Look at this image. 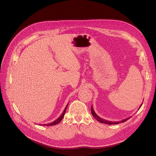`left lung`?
<instances>
[{"instance_id":"8db88e82","label":"left lung","mask_w":156,"mask_h":156,"mask_svg":"<svg viewBox=\"0 0 156 156\" xmlns=\"http://www.w3.org/2000/svg\"><path fill=\"white\" fill-rule=\"evenodd\" d=\"M142 105H143V103H142V104H141L140 106L139 107V109L140 108V107L142 106ZM91 113H92V115H93V116H94V118H95V119H96L98 122H100V123H103V124H110V125H111V124H120V123H123V122L127 121V120H129V119H130V118H131V116H129V117H128V118H127V119H124V120H121V121H118V122L108 121V120H105V119H101V118H100L98 115H97L96 113L95 112H94V109H93V107H92V106L91 107Z\"/></svg>"}]
</instances>
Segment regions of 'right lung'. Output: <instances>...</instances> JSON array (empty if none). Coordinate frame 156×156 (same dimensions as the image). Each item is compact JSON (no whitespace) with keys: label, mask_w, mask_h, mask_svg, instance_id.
Wrapping results in <instances>:
<instances>
[{"label":"right lung","mask_w":156,"mask_h":156,"mask_svg":"<svg viewBox=\"0 0 156 156\" xmlns=\"http://www.w3.org/2000/svg\"><path fill=\"white\" fill-rule=\"evenodd\" d=\"M68 104H67L66 107V108H64V110L63 112L62 113V115H61L60 116V117H59V118H58V119H56V120L53 121V122H51V123H49V124H41V125H43V126H54V125H56V124H58L59 122H60L61 120H62L63 117H64V116L65 112H66V108H67V107H68Z\"/></svg>","instance_id":"1"}]
</instances>
